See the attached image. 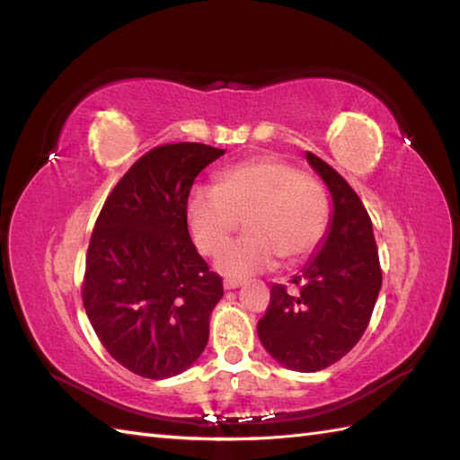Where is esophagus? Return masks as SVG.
I'll return each mask as SVG.
<instances>
[{
  "mask_svg": "<svg viewBox=\"0 0 460 460\" xmlns=\"http://www.w3.org/2000/svg\"><path fill=\"white\" fill-rule=\"evenodd\" d=\"M241 285H243L241 280H231V279L223 280V288H225V290H235V288H239Z\"/></svg>",
  "mask_w": 460,
  "mask_h": 460,
  "instance_id": "34e87169",
  "label": "esophagus"
}]
</instances>
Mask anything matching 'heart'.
<instances>
[{
    "mask_svg": "<svg viewBox=\"0 0 460 460\" xmlns=\"http://www.w3.org/2000/svg\"><path fill=\"white\" fill-rule=\"evenodd\" d=\"M245 217L247 235L221 252V275L245 279L308 259L324 239L330 205L324 188L285 160L259 158L219 173L215 188L198 185L188 199V223L203 255H217Z\"/></svg>",
    "mask_w": 460,
    "mask_h": 460,
    "instance_id": "b5f03b06",
    "label": "heart"
}]
</instances>
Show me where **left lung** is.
Returning a JSON list of instances; mask_svg holds the SVG:
<instances>
[{"mask_svg":"<svg viewBox=\"0 0 460 460\" xmlns=\"http://www.w3.org/2000/svg\"><path fill=\"white\" fill-rule=\"evenodd\" d=\"M332 195L324 239L298 275V290L270 287V305L259 320L261 344L279 364L295 371H320L344 358L369 324L381 288V269L371 219L349 183L306 152Z\"/></svg>","mask_w":460,"mask_h":460,"instance_id":"left-lung-1","label":"left lung"}]
</instances>
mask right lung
<instances>
[{
  "instance_id": "add662e5",
  "label": "right lung",
  "mask_w": 460,
  "mask_h": 460,
  "mask_svg": "<svg viewBox=\"0 0 460 460\" xmlns=\"http://www.w3.org/2000/svg\"><path fill=\"white\" fill-rule=\"evenodd\" d=\"M223 154L198 142L158 146L122 175L96 219L84 310L106 351L136 376H178L208 346L223 282L191 243L188 198Z\"/></svg>"
}]
</instances>
